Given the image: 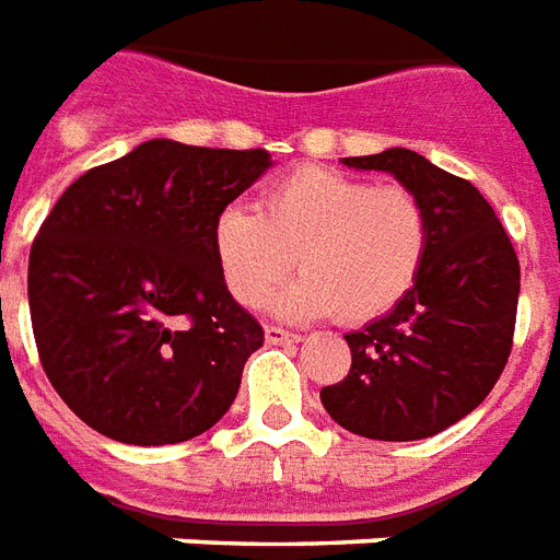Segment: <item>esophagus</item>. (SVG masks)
Returning <instances> with one entry per match:
<instances>
[{"mask_svg":"<svg viewBox=\"0 0 560 560\" xmlns=\"http://www.w3.org/2000/svg\"><path fill=\"white\" fill-rule=\"evenodd\" d=\"M264 335H267L269 343H296L300 341V335L288 332L284 326H272V323H269V326H264Z\"/></svg>","mask_w":560,"mask_h":560,"instance_id":"obj_1","label":"esophagus"}]
</instances>
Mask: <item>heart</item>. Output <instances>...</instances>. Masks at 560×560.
Segmentation results:
<instances>
[{"mask_svg": "<svg viewBox=\"0 0 560 560\" xmlns=\"http://www.w3.org/2000/svg\"><path fill=\"white\" fill-rule=\"evenodd\" d=\"M430 210L409 186H380L332 168H302L260 210L228 207L213 246L231 296L255 308L291 276L279 308L293 317L371 323L416 288L430 255Z\"/></svg>", "mask_w": 560, "mask_h": 560, "instance_id": "b5f03b06", "label": "heart"}]
</instances>
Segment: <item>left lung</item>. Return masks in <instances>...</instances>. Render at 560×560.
Listing matches in <instances>:
<instances>
[{"label":"left lung","mask_w":560,"mask_h":560,"mask_svg":"<svg viewBox=\"0 0 560 560\" xmlns=\"http://www.w3.org/2000/svg\"><path fill=\"white\" fill-rule=\"evenodd\" d=\"M343 163L388 172L418 192L433 237L407 300L362 332L343 335L353 364L341 383L323 388V407L359 436H436L490 395L508 364L520 258L490 201L421 153L388 148Z\"/></svg>","instance_id":"obj_1"}]
</instances>
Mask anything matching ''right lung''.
<instances>
[{
  "label": "right lung",
  "mask_w": 560,
  "mask_h": 560,
  "mask_svg": "<svg viewBox=\"0 0 560 560\" xmlns=\"http://www.w3.org/2000/svg\"><path fill=\"white\" fill-rule=\"evenodd\" d=\"M269 168L264 148L151 139L65 189L28 255L49 383L127 445H175L234 404L264 329L228 291L213 231Z\"/></svg>",
  "instance_id": "add662e5"
}]
</instances>
